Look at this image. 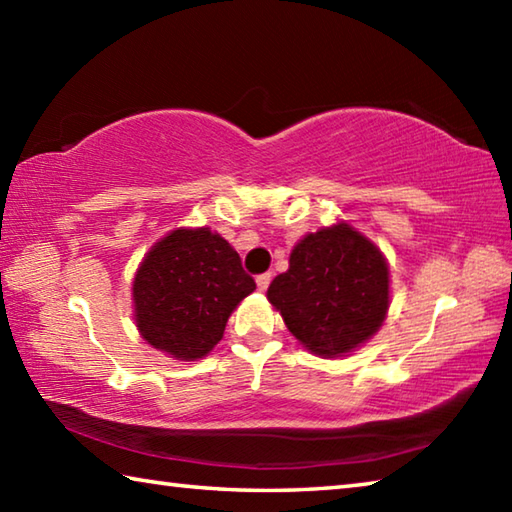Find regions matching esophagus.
<instances>
[{
    "mask_svg": "<svg viewBox=\"0 0 512 512\" xmlns=\"http://www.w3.org/2000/svg\"><path fill=\"white\" fill-rule=\"evenodd\" d=\"M271 280H273V275H271V273H262V275H257V289H259V291H266V289H268V284H271Z\"/></svg>",
    "mask_w": 512,
    "mask_h": 512,
    "instance_id": "esophagus-1",
    "label": "esophagus"
}]
</instances>
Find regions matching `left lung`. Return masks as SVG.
I'll return each mask as SVG.
<instances>
[{
  "mask_svg": "<svg viewBox=\"0 0 512 512\" xmlns=\"http://www.w3.org/2000/svg\"><path fill=\"white\" fill-rule=\"evenodd\" d=\"M289 332L318 357H343L384 323L391 291L381 250L348 223L309 232L291 250L289 271L268 287Z\"/></svg>",
  "mask_w": 512,
  "mask_h": 512,
  "instance_id": "obj_1",
  "label": "left lung"
}]
</instances>
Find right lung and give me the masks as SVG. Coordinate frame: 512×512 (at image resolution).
<instances>
[{
  "label": "right lung",
  "instance_id": "add662e5",
  "mask_svg": "<svg viewBox=\"0 0 512 512\" xmlns=\"http://www.w3.org/2000/svg\"><path fill=\"white\" fill-rule=\"evenodd\" d=\"M253 291L255 280L221 235L210 228H178L137 268L135 323L155 350L196 361L223 339L230 314Z\"/></svg>",
  "mask_w": 512,
  "mask_h": 512
}]
</instances>
